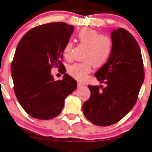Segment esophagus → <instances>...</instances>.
<instances>
[{"label":"esophagus","mask_w":152,"mask_h":152,"mask_svg":"<svg viewBox=\"0 0 152 152\" xmlns=\"http://www.w3.org/2000/svg\"><path fill=\"white\" fill-rule=\"evenodd\" d=\"M77 86L79 87H84V86H85V84L82 83V82H77Z\"/></svg>","instance_id":"obj_1"}]
</instances>
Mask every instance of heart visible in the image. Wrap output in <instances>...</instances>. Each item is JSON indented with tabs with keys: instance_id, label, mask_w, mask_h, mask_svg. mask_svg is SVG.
I'll use <instances>...</instances> for the list:
<instances>
[{
	"instance_id": "b5f03b06",
	"label": "heart",
	"mask_w": 152,
	"mask_h": 152,
	"mask_svg": "<svg viewBox=\"0 0 152 152\" xmlns=\"http://www.w3.org/2000/svg\"><path fill=\"white\" fill-rule=\"evenodd\" d=\"M77 39L80 44L86 46L81 63H75L68 67L69 74L78 80H84L94 67L104 65L109 59L113 51V43L111 38L106 34H101L99 31L91 28H84L77 34ZM73 43L68 41L65 43L63 54L65 59L72 57Z\"/></svg>"
}]
</instances>
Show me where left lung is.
Instances as JSON below:
<instances>
[{"mask_svg":"<svg viewBox=\"0 0 152 152\" xmlns=\"http://www.w3.org/2000/svg\"><path fill=\"white\" fill-rule=\"evenodd\" d=\"M111 56L94 75L102 85H88L91 95L82 110L93 124L108 126L121 121L133 108L145 80L140 46L128 30L119 28L111 32Z\"/></svg>","mask_w":152,"mask_h":152,"instance_id":"8db88e82","label":"left lung"}]
</instances>
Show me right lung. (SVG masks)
Returning a JSON list of instances; mask_svg holds the SVG:
<instances>
[{
  "label": "right lung",
  "mask_w": 152,
  "mask_h": 152,
  "mask_svg": "<svg viewBox=\"0 0 152 152\" xmlns=\"http://www.w3.org/2000/svg\"><path fill=\"white\" fill-rule=\"evenodd\" d=\"M74 27L52 22L32 28L17 46L11 63L14 91L28 115L49 120L61 113L65 99L77 88V82L65 74L55 81L53 67H62L63 49Z\"/></svg>",
  "instance_id": "1"
}]
</instances>
